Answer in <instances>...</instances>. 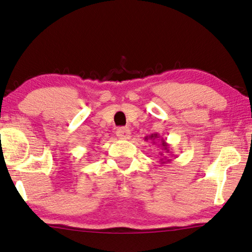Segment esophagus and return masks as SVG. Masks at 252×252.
<instances>
[{"label":"esophagus","instance_id":"1","mask_svg":"<svg viewBox=\"0 0 252 252\" xmlns=\"http://www.w3.org/2000/svg\"><path fill=\"white\" fill-rule=\"evenodd\" d=\"M130 135H131V132H130L129 128H126V126H122V128L116 130V136L119 139H129Z\"/></svg>","mask_w":252,"mask_h":252}]
</instances>
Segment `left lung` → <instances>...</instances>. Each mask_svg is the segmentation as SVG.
<instances>
[{"label":"left lung","instance_id":"8db88e82","mask_svg":"<svg viewBox=\"0 0 252 252\" xmlns=\"http://www.w3.org/2000/svg\"><path fill=\"white\" fill-rule=\"evenodd\" d=\"M149 139L151 140V143H153V144L160 142V146H161V149H162V151H165V153H169V144L166 143V140L163 138H160L159 133L156 132V133H152V135H150V136H146L145 140H149ZM159 154L162 157L160 159L161 163H167V162H170V161H172L170 159H167V158L163 156L162 152H159Z\"/></svg>","mask_w":252,"mask_h":252}]
</instances>
